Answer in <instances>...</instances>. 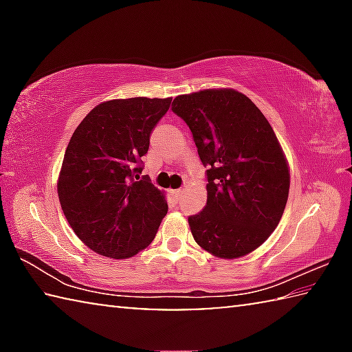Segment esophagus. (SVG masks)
Masks as SVG:
<instances>
[{
  "label": "esophagus",
  "instance_id": "obj_1",
  "mask_svg": "<svg viewBox=\"0 0 352 352\" xmlns=\"http://www.w3.org/2000/svg\"><path fill=\"white\" fill-rule=\"evenodd\" d=\"M182 194H183V189H175V190H172V195H174V197H175L177 200H180Z\"/></svg>",
  "mask_w": 352,
  "mask_h": 352
}]
</instances>
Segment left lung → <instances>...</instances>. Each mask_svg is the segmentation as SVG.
Masks as SVG:
<instances>
[{"label": "left lung", "instance_id": "left-lung-1", "mask_svg": "<svg viewBox=\"0 0 352 352\" xmlns=\"http://www.w3.org/2000/svg\"><path fill=\"white\" fill-rule=\"evenodd\" d=\"M172 111L188 124L208 169L206 206L188 217L190 233L217 258L248 254L275 231L289 197L275 132L245 94L228 88L182 94Z\"/></svg>", "mask_w": 352, "mask_h": 352}]
</instances>
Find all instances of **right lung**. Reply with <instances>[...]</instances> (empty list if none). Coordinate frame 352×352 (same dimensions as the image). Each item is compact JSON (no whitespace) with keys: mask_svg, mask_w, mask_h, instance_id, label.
Here are the masks:
<instances>
[{"mask_svg":"<svg viewBox=\"0 0 352 352\" xmlns=\"http://www.w3.org/2000/svg\"><path fill=\"white\" fill-rule=\"evenodd\" d=\"M172 98L113 99L74 130L57 192L71 228L88 248L113 259L132 258L153 241L168 214L164 194L140 180L151 133Z\"/></svg>","mask_w":352,"mask_h":352,"instance_id":"obj_1","label":"right lung"}]
</instances>
